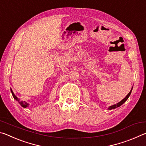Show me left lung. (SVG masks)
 <instances>
[{"label":"left lung","instance_id":"8db88e82","mask_svg":"<svg viewBox=\"0 0 146 146\" xmlns=\"http://www.w3.org/2000/svg\"><path fill=\"white\" fill-rule=\"evenodd\" d=\"M132 90H133V88H132V89L131 90V91H130V92L127 94V96L126 97H125L124 98H123V99H122V100L120 101V102H118V103H117V104H114V105H113V106H110V107L108 108V110H113V109H115V108H118V107H120V106H121V105H122L123 103H124L125 101H126L127 100V98H129V97L130 96V95H131V91H132Z\"/></svg>","mask_w":146,"mask_h":146}]
</instances>
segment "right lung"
<instances>
[{"mask_svg": "<svg viewBox=\"0 0 146 146\" xmlns=\"http://www.w3.org/2000/svg\"><path fill=\"white\" fill-rule=\"evenodd\" d=\"M11 93H12V95H13V98H14V99H15L17 101H18V102L20 104H21V106H22V107H23V108H28V106H29V104L27 102H26L25 101H21L20 100V99L19 98H17L15 95V94L13 93V91H12V90L11 89Z\"/></svg>", "mask_w": 146, "mask_h": 146, "instance_id": "right-lung-1", "label": "right lung"}]
</instances>
